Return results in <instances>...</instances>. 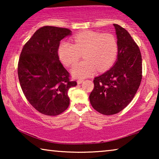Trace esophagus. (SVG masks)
<instances>
[{
	"instance_id": "1",
	"label": "esophagus",
	"mask_w": 159,
	"mask_h": 159,
	"mask_svg": "<svg viewBox=\"0 0 159 159\" xmlns=\"http://www.w3.org/2000/svg\"><path fill=\"white\" fill-rule=\"evenodd\" d=\"M83 81H84L83 80H78L77 82L78 84H80L81 83H82V82H83Z\"/></svg>"
}]
</instances>
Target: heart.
<instances>
[{
  "label": "heart",
  "instance_id": "1",
  "mask_svg": "<svg viewBox=\"0 0 159 159\" xmlns=\"http://www.w3.org/2000/svg\"><path fill=\"white\" fill-rule=\"evenodd\" d=\"M74 44L63 41L58 48L61 61L67 66L79 59L82 53L84 61L71 69L75 78H84L99 71L108 70L114 64L118 55V43L111 34L84 31L74 36Z\"/></svg>",
  "mask_w": 159,
  "mask_h": 159
}]
</instances>
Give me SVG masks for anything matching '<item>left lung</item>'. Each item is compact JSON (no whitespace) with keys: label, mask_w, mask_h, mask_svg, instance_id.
Returning a JSON list of instances; mask_svg holds the SVG:
<instances>
[{"label":"left lung","mask_w":159,"mask_h":159,"mask_svg":"<svg viewBox=\"0 0 159 159\" xmlns=\"http://www.w3.org/2000/svg\"><path fill=\"white\" fill-rule=\"evenodd\" d=\"M118 43V55L114 66L95 77L90 102L104 115L120 112L133 99L142 80V56L129 32L114 24Z\"/></svg>","instance_id":"1"}]
</instances>
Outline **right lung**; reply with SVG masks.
Instances as JSON below:
<instances>
[{
    "mask_svg": "<svg viewBox=\"0 0 159 159\" xmlns=\"http://www.w3.org/2000/svg\"><path fill=\"white\" fill-rule=\"evenodd\" d=\"M66 28L45 26L24 45L18 64L21 88L30 103L41 114L56 116L69 105L68 90L77 85L58 55L60 41L71 35Z\"/></svg>",
    "mask_w": 159,
    "mask_h": 159,
    "instance_id": "1",
    "label": "right lung"
}]
</instances>
